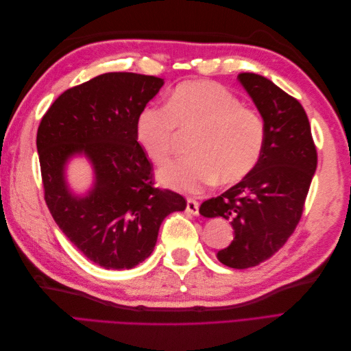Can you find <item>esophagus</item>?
<instances>
[{
	"mask_svg": "<svg viewBox=\"0 0 351 351\" xmlns=\"http://www.w3.org/2000/svg\"><path fill=\"white\" fill-rule=\"evenodd\" d=\"M186 210L189 212L190 215H197L199 214V202L189 197L187 199V206H186Z\"/></svg>",
	"mask_w": 351,
	"mask_h": 351,
	"instance_id": "esophagus-1",
	"label": "esophagus"
}]
</instances>
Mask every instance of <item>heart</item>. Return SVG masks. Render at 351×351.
<instances>
[{
  "mask_svg": "<svg viewBox=\"0 0 351 351\" xmlns=\"http://www.w3.org/2000/svg\"><path fill=\"white\" fill-rule=\"evenodd\" d=\"M192 156L164 167L161 183L199 193L215 182L231 186L256 168L265 145V124L226 88L212 82H183L168 95L165 107L147 105L136 120V139L156 165L171 158L178 136L193 134Z\"/></svg>",
  "mask_w": 351,
  "mask_h": 351,
  "instance_id": "1",
  "label": "heart"
}]
</instances>
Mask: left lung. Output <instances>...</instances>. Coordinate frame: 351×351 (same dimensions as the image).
Segmentation results:
<instances>
[{
	"mask_svg": "<svg viewBox=\"0 0 351 351\" xmlns=\"http://www.w3.org/2000/svg\"><path fill=\"white\" fill-rule=\"evenodd\" d=\"M237 77L263 119L262 156L249 177L205 200L199 212L231 221L234 240L217 258L230 268L246 269L269 259L294 232L317 154L309 119L299 101L261 74L240 73Z\"/></svg>",
	"mask_w": 351,
	"mask_h": 351,
	"instance_id": "8db88e82",
	"label": "left lung"
}]
</instances>
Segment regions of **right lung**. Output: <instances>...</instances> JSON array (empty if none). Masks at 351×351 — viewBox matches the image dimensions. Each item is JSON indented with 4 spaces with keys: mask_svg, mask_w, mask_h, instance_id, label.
<instances>
[{
    "mask_svg": "<svg viewBox=\"0 0 351 351\" xmlns=\"http://www.w3.org/2000/svg\"><path fill=\"white\" fill-rule=\"evenodd\" d=\"M164 80L105 73L62 92L38 127L44 199L52 218L84 256L107 269H130L152 253L164 218L186 199L155 187L154 165L136 139V120ZM90 158L97 184L71 197L64 165L74 153Z\"/></svg>",
    "mask_w": 351,
    "mask_h": 351,
    "instance_id": "add662e5",
    "label": "right lung"
}]
</instances>
